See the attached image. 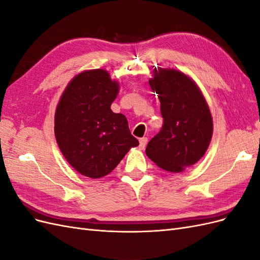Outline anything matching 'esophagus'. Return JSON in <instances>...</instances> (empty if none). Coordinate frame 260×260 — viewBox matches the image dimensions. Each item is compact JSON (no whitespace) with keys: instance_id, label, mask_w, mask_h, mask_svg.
Masks as SVG:
<instances>
[{"instance_id":"obj_1","label":"esophagus","mask_w":260,"mask_h":260,"mask_svg":"<svg viewBox=\"0 0 260 260\" xmlns=\"http://www.w3.org/2000/svg\"><path fill=\"white\" fill-rule=\"evenodd\" d=\"M146 143H147V138H141L140 139V148H145L146 146Z\"/></svg>"}]
</instances>
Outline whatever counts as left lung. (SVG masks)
<instances>
[{
    "instance_id": "1",
    "label": "left lung",
    "mask_w": 260,
    "mask_h": 260,
    "mask_svg": "<svg viewBox=\"0 0 260 260\" xmlns=\"http://www.w3.org/2000/svg\"><path fill=\"white\" fill-rule=\"evenodd\" d=\"M149 85L158 95L164 124L145 153L157 166L182 172L205 155L214 124L207 102L191 77L174 68L155 67Z\"/></svg>"
}]
</instances>
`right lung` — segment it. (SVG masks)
I'll list each match as a JSON object with an SVG mask.
<instances>
[{"instance_id":"add662e5","label":"right lung","mask_w":260,"mask_h":260,"mask_svg":"<svg viewBox=\"0 0 260 260\" xmlns=\"http://www.w3.org/2000/svg\"><path fill=\"white\" fill-rule=\"evenodd\" d=\"M119 86L105 69L84 70L69 81L58 101L55 138L68 164L82 176L108 175L139 145L125 116L111 109Z\"/></svg>"}]
</instances>
